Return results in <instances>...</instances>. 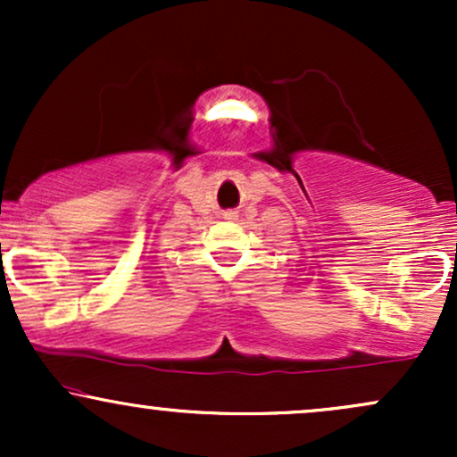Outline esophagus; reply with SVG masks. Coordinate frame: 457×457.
Wrapping results in <instances>:
<instances>
[{"label":"esophagus","mask_w":457,"mask_h":457,"mask_svg":"<svg viewBox=\"0 0 457 457\" xmlns=\"http://www.w3.org/2000/svg\"><path fill=\"white\" fill-rule=\"evenodd\" d=\"M234 217H236V212H232V211L225 212V219H234Z\"/></svg>","instance_id":"34e87169"}]
</instances>
